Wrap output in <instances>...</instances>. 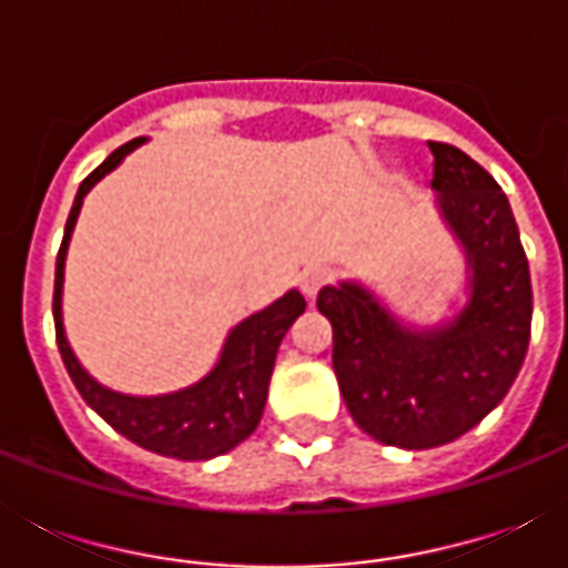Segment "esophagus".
I'll return each mask as SVG.
<instances>
[{
    "label": "esophagus",
    "instance_id": "34e87169",
    "mask_svg": "<svg viewBox=\"0 0 568 568\" xmlns=\"http://www.w3.org/2000/svg\"><path fill=\"white\" fill-rule=\"evenodd\" d=\"M327 283H333V271L327 265H312L301 274V288L306 297H315Z\"/></svg>",
    "mask_w": 568,
    "mask_h": 568
}]
</instances>
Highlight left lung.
Segmentation results:
<instances>
[{"label": "left lung", "instance_id": "obj_1", "mask_svg": "<svg viewBox=\"0 0 568 568\" xmlns=\"http://www.w3.org/2000/svg\"><path fill=\"white\" fill-rule=\"evenodd\" d=\"M433 189L471 267L468 306L445 327L409 333L354 283L327 285L333 372L372 439L424 450L480 424L519 377L530 342L528 256L501 185L457 146L427 141Z\"/></svg>", "mask_w": 568, "mask_h": 568}]
</instances>
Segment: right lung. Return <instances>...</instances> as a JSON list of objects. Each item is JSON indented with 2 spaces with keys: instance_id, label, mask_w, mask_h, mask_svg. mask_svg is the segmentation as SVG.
Returning a JSON list of instances; mask_svg holds the SVG:
<instances>
[{
  "instance_id": "add662e5",
  "label": "right lung",
  "mask_w": 568,
  "mask_h": 568,
  "mask_svg": "<svg viewBox=\"0 0 568 568\" xmlns=\"http://www.w3.org/2000/svg\"><path fill=\"white\" fill-rule=\"evenodd\" d=\"M144 138H135L129 144L118 146L105 162L84 176L79 194L73 200L70 217L64 226V241L55 258V297H52V315H55V338L67 374L73 377L84 404L97 409L105 422L135 442L141 448L162 454L173 459H212L232 450L258 427L262 409L267 400V383L274 374L276 351L288 333L297 315H303L306 301L301 292H288L267 310L250 315L232 329L223 354L214 365V372L194 386L173 392L162 397H129L118 395L111 388L100 386L97 379L88 377L79 359L67 345L64 324H61V288H64V258L67 244L73 235L75 217L82 209L84 194L97 185L109 171H114L123 155L132 153Z\"/></svg>"
}]
</instances>
